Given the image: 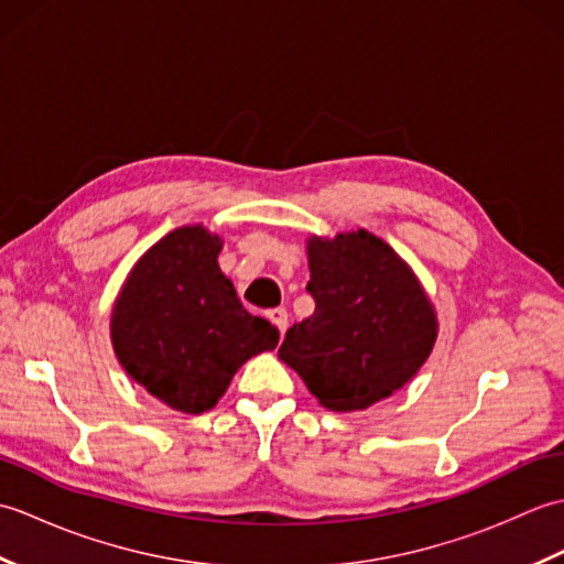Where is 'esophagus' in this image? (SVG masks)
I'll return each instance as SVG.
<instances>
[{
	"instance_id": "esophagus-1",
	"label": "esophagus",
	"mask_w": 564,
	"mask_h": 564,
	"mask_svg": "<svg viewBox=\"0 0 564 564\" xmlns=\"http://www.w3.org/2000/svg\"><path fill=\"white\" fill-rule=\"evenodd\" d=\"M269 319L275 325V329H279L281 334L289 329V313H285L283 307H273L269 310Z\"/></svg>"
}]
</instances>
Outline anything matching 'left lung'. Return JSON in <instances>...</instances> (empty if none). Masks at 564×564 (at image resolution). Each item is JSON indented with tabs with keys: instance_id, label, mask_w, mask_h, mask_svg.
Listing matches in <instances>:
<instances>
[{
	"instance_id": "obj_1",
	"label": "left lung",
	"mask_w": 564,
	"mask_h": 564,
	"mask_svg": "<svg viewBox=\"0 0 564 564\" xmlns=\"http://www.w3.org/2000/svg\"><path fill=\"white\" fill-rule=\"evenodd\" d=\"M315 313L285 332L279 358L332 412L390 398L434 351V303L398 251L373 232L307 237Z\"/></svg>"
}]
</instances>
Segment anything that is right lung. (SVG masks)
<instances>
[{
  "label": "right lung",
  "mask_w": 564,
  "mask_h": 564,
  "mask_svg": "<svg viewBox=\"0 0 564 564\" xmlns=\"http://www.w3.org/2000/svg\"><path fill=\"white\" fill-rule=\"evenodd\" d=\"M220 249L208 227H176L135 261L111 310L118 364L184 414L213 410L239 366L279 344V329L239 303Z\"/></svg>",
  "instance_id": "1"
}]
</instances>
